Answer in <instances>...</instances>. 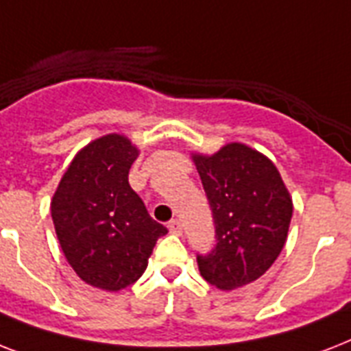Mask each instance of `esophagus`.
<instances>
[{"instance_id":"34e87169","label":"esophagus","mask_w":351,"mask_h":351,"mask_svg":"<svg viewBox=\"0 0 351 351\" xmlns=\"http://www.w3.org/2000/svg\"><path fill=\"white\" fill-rule=\"evenodd\" d=\"M167 228H169V231L173 234H182V222L178 219L171 220L169 224H167Z\"/></svg>"}]
</instances>
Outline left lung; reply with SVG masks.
<instances>
[{
  "label": "left lung",
  "instance_id": "obj_1",
  "mask_svg": "<svg viewBox=\"0 0 351 351\" xmlns=\"http://www.w3.org/2000/svg\"><path fill=\"white\" fill-rule=\"evenodd\" d=\"M195 164L217 240L209 253H197L200 275L220 289L253 282L284 247L293 213L288 189L277 167L242 143L195 156Z\"/></svg>",
  "mask_w": 351,
  "mask_h": 351
}]
</instances>
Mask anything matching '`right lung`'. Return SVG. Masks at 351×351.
Here are the masks:
<instances>
[{
	"mask_svg": "<svg viewBox=\"0 0 351 351\" xmlns=\"http://www.w3.org/2000/svg\"><path fill=\"white\" fill-rule=\"evenodd\" d=\"M136 156L125 136L98 138L76 154L51 204L69 264L82 280L107 291L136 282L156 240L167 233L129 186Z\"/></svg>",
	"mask_w": 351,
	"mask_h": 351,
	"instance_id": "right-lung-1",
	"label": "right lung"
}]
</instances>
